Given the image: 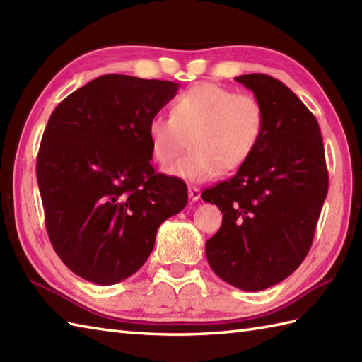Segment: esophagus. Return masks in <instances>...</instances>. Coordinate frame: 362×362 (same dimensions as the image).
<instances>
[{
  "instance_id": "1",
  "label": "esophagus",
  "mask_w": 362,
  "mask_h": 362,
  "mask_svg": "<svg viewBox=\"0 0 362 362\" xmlns=\"http://www.w3.org/2000/svg\"><path fill=\"white\" fill-rule=\"evenodd\" d=\"M188 196L191 201H199L201 199V189L197 187H188Z\"/></svg>"
}]
</instances>
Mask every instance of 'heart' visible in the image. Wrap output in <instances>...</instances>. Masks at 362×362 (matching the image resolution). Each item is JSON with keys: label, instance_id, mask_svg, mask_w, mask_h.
<instances>
[{"label": "heart", "instance_id": "b5f03b06", "mask_svg": "<svg viewBox=\"0 0 362 362\" xmlns=\"http://www.w3.org/2000/svg\"><path fill=\"white\" fill-rule=\"evenodd\" d=\"M266 126L264 107L255 96L214 83H199L175 99L173 117L149 119L148 138L153 160L169 166L187 149V157L168 169L188 182H206L240 169L255 152Z\"/></svg>", "mask_w": 362, "mask_h": 362}]
</instances>
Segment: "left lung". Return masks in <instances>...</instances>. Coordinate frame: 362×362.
Returning a JSON list of instances; mask_svg holds the SVG:
<instances>
[{"label":"left lung","mask_w":362,"mask_h":362,"mask_svg":"<svg viewBox=\"0 0 362 362\" xmlns=\"http://www.w3.org/2000/svg\"><path fill=\"white\" fill-rule=\"evenodd\" d=\"M266 112L264 134L238 173L202 199L218 205L222 226L205 243L219 279L243 291H263L302 264L328 193L317 119L279 79L244 74Z\"/></svg>","instance_id":"1"}]
</instances>
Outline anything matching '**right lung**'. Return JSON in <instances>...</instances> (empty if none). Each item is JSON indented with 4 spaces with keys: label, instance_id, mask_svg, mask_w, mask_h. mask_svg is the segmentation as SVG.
<instances>
[{
    "label": "right lung",
    "instance_id": "add662e5",
    "mask_svg": "<svg viewBox=\"0 0 362 362\" xmlns=\"http://www.w3.org/2000/svg\"><path fill=\"white\" fill-rule=\"evenodd\" d=\"M179 83L105 74L51 113L37 182L54 250L83 280L115 284L135 274L160 224L185 209L187 185L151 165L149 119Z\"/></svg>",
    "mask_w": 362,
    "mask_h": 362
}]
</instances>
